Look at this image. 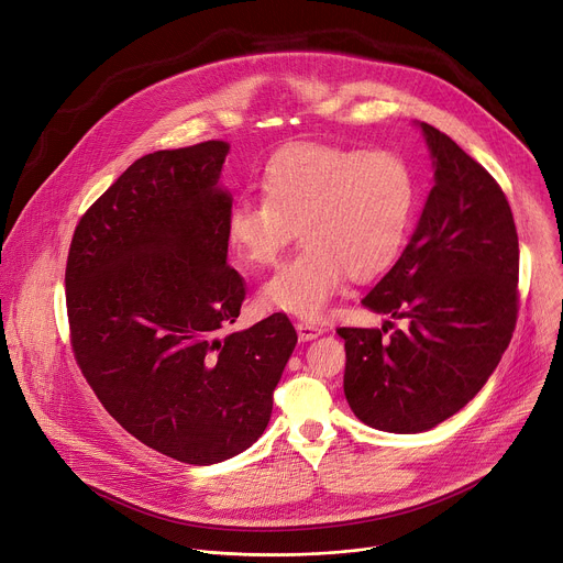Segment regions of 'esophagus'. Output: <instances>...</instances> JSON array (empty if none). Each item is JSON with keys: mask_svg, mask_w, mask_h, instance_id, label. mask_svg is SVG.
<instances>
[{"mask_svg": "<svg viewBox=\"0 0 563 563\" xmlns=\"http://www.w3.org/2000/svg\"><path fill=\"white\" fill-rule=\"evenodd\" d=\"M295 329H297V335H299L301 342H309V340H313V338L324 333L322 327H316V324H309V322H297Z\"/></svg>", "mask_w": 563, "mask_h": 563, "instance_id": "34e87169", "label": "esophagus"}]
</instances>
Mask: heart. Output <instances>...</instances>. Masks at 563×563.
Wrapping results in <instances>:
<instances>
[{
	"label": "heart",
	"mask_w": 563,
	"mask_h": 563,
	"mask_svg": "<svg viewBox=\"0 0 563 563\" xmlns=\"http://www.w3.org/2000/svg\"><path fill=\"white\" fill-rule=\"evenodd\" d=\"M264 198H241L225 221L245 266H268L299 230L305 247L262 288L268 309L318 320L347 275L365 282L390 268L408 239L417 180L397 153L295 146L262 176Z\"/></svg>",
	"instance_id": "heart-1"
}]
</instances>
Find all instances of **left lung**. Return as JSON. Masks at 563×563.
<instances>
[{
  "mask_svg": "<svg viewBox=\"0 0 563 563\" xmlns=\"http://www.w3.org/2000/svg\"><path fill=\"white\" fill-rule=\"evenodd\" d=\"M432 185L397 264L361 305L406 320L342 327L344 397L385 432H423L462 410L498 367L516 327L518 236L503 189L449 135L417 121Z\"/></svg>",
  "mask_w": 563,
  "mask_h": 563,
  "instance_id": "1",
  "label": "left lung"
}]
</instances>
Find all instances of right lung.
I'll list each match as a JSON object with an SVG mask.
<instances>
[{
	"label": "right lung",
	"mask_w": 563,
	"mask_h": 563,
	"mask_svg": "<svg viewBox=\"0 0 563 563\" xmlns=\"http://www.w3.org/2000/svg\"><path fill=\"white\" fill-rule=\"evenodd\" d=\"M228 142L128 166L76 225L67 271L74 356L103 408L187 464L250 449L297 344L284 313L221 335L245 299L228 266Z\"/></svg>",
	"instance_id": "1"
}]
</instances>
